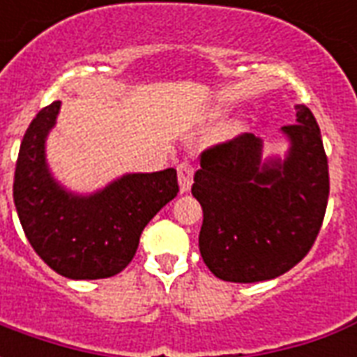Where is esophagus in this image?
Listing matches in <instances>:
<instances>
[{
    "label": "esophagus",
    "mask_w": 357,
    "mask_h": 357,
    "mask_svg": "<svg viewBox=\"0 0 357 357\" xmlns=\"http://www.w3.org/2000/svg\"><path fill=\"white\" fill-rule=\"evenodd\" d=\"M178 179H179V191L185 193L191 189V183H193V166L183 160V162L178 164Z\"/></svg>",
    "instance_id": "esophagus-1"
}]
</instances>
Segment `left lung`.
I'll return each mask as SVG.
<instances>
[{"instance_id":"1","label":"left lung","mask_w":357,"mask_h":357,"mask_svg":"<svg viewBox=\"0 0 357 357\" xmlns=\"http://www.w3.org/2000/svg\"><path fill=\"white\" fill-rule=\"evenodd\" d=\"M284 160L262 162V139L241 133L201 153L191 193L202 206L199 248L224 281L283 275L310 252L329 199V164L312 110L296 105Z\"/></svg>"}]
</instances>
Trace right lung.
Segmentation results:
<instances>
[{"instance_id": "obj_1", "label": "right lung", "mask_w": 357, "mask_h": 357, "mask_svg": "<svg viewBox=\"0 0 357 357\" xmlns=\"http://www.w3.org/2000/svg\"><path fill=\"white\" fill-rule=\"evenodd\" d=\"M61 101L42 109L20 143L13 199L26 239L53 271L68 279H105L132 262L145 225L178 195L174 168L128 174L102 191L68 193L45 162V137Z\"/></svg>"}]
</instances>
